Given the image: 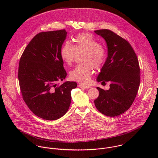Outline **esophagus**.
<instances>
[{"instance_id": "obj_1", "label": "esophagus", "mask_w": 158, "mask_h": 158, "mask_svg": "<svg viewBox=\"0 0 158 158\" xmlns=\"http://www.w3.org/2000/svg\"><path fill=\"white\" fill-rule=\"evenodd\" d=\"M78 87L81 88H83V89H89L90 87L87 85H79Z\"/></svg>"}]
</instances>
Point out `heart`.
<instances>
[{
    "label": "heart",
    "mask_w": 158,
    "mask_h": 158,
    "mask_svg": "<svg viewBox=\"0 0 158 158\" xmlns=\"http://www.w3.org/2000/svg\"><path fill=\"white\" fill-rule=\"evenodd\" d=\"M74 44L66 42L61 48L60 56L62 60L68 65L72 64L77 53L84 52L81 61L84 63L76 66L70 71L71 80L81 83H87L94 72V67L99 69L103 66L107 57V50L104 45L91 34L81 33L74 39Z\"/></svg>",
    "instance_id": "1"
}]
</instances>
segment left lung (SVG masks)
<instances>
[{"label": "left lung", "mask_w": 158, "mask_h": 158, "mask_svg": "<svg viewBox=\"0 0 158 158\" xmlns=\"http://www.w3.org/2000/svg\"><path fill=\"white\" fill-rule=\"evenodd\" d=\"M102 36L108 47V57L97 81H111L110 89L99 87V95L94 100L96 108L103 114L115 117L127 111L135 101L140 85V67L130 43L113 31H94Z\"/></svg>", "instance_id": "left-lung-1"}]
</instances>
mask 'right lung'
Returning a JSON list of instances; mask_svg holds the SVG:
<instances>
[{
    "mask_svg": "<svg viewBox=\"0 0 158 158\" xmlns=\"http://www.w3.org/2000/svg\"><path fill=\"white\" fill-rule=\"evenodd\" d=\"M65 29L38 33L20 58L18 79L23 100L38 117L55 120L63 116L71 102L74 81L58 84L66 77L60 50L66 39Z\"/></svg>",
    "mask_w": 158,
    "mask_h": 158,
    "instance_id": "add662e5",
    "label": "right lung"
}]
</instances>
